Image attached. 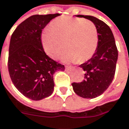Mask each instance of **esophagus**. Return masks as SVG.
<instances>
[{
	"label": "esophagus",
	"instance_id": "obj_1",
	"mask_svg": "<svg viewBox=\"0 0 129 129\" xmlns=\"http://www.w3.org/2000/svg\"><path fill=\"white\" fill-rule=\"evenodd\" d=\"M73 68H74L73 67H71V66H66L65 67V69L67 70H72Z\"/></svg>",
	"mask_w": 129,
	"mask_h": 129
}]
</instances>
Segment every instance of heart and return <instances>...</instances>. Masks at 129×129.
<instances>
[{"mask_svg":"<svg viewBox=\"0 0 129 129\" xmlns=\"http://www.w3.org/2000/svg\"><path fill=\"white\" fill-rule=\"evenodd\" d=\"M98 33L95 24L83 18L63 16L53 20L49 29L43 32V49L52 59H58L62 50L66 62L87 61L94 54L98 46Z\"/></svg>","mask_w":129,"mask_h":129,"instance_id":"obj_1","label":"heart"}]
</instances>
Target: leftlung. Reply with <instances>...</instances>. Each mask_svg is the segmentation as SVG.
I'll return each instance as SVG.
<instances>
[{
  "label": "left lung",
  "mask_w": 129,
  "mask_h": 129,
  "mask_svg": "<svg viewBox=\"0 0 129 129\" xmlns=\"http://www.w3.org/2000/svg\"><path fill=\"white\" fill-rule=\"evenodd\" d=\"M83 17L95 24L98 33V46L93 56L79 67L85 71L84 80L73 83L75 93L81 97L93 99L104 93L112 83L118 60V49L113 32L103 21L92 16Z\"/></svg>",
  "instance_id": "left-lung-1"
}]
</instances>
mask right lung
<instances>
[{
    "mask_svg": "<svg viewBox=\"0 0 129 129\" xmlns=\"http://www.w3.org/2000/svg\"><path fill=\"white\" fill-rule=\"evenodd\" d=\"M59 14L33 15L18 25L11 37L8 68L17 90L32 100H41L54 91L53 75L64 70L61 64L45 53L41 42L42 29Z\"/></svg>",
    "mask_w": 129,
    "mask_h": 129,
    "instance_id": "add662e5",
    "label": "right lung"
}]
</instances>
